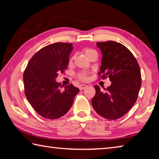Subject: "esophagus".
I'll return each mask as SVG.
<instances>
[{
  "label": "esophagus",
  "mask_w": 159,
  "mask_h": 159,
  "mask_svg": "<svg viewBox=\"0 0 159 159\" xmlns=\"http://www.w3.org/2000/svg\"><path fill=\"white\" fill-rule=\"evenodd\" d=\"M88 87L87 85H85V84H81L79 85V89H80V90H82V89H84L85 88H86Z\"/></svg>",
  "instance_id": "1"
}]
</instances>
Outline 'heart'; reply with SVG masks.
Here are the masks:
<instances>
[{"mask_svg":"<svg viewBox=\"0 0 159 159\" xmlns=\"http://www.w3.org/2000/svg\"><path fill=\"white\" fill-rule=\"evenodd\" d=\"M93 52H95V51L94 50H92V49H86L85 51V53H84L85 56H88L89 54L93 53ZM79 78H80V79L84 80L87 79V76H86V74H82L80 75Z\"/></svg>","mask_w":159,"mask_h":159,"instance_id":"b5f03b06","label":"heart"}]
</instances>
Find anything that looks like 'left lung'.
Wrapping results in <instances>:
<instances>
[{"label": "left lung", "instance_id": "obj_1", "mask_svg": "<svg viewBox=\"0 0 159 159\" xmlns=\"http://www.w3.org/2000/svg\"><path fill=\"white\" fill-rule=\"evenodd\" d=\"M97 46L102 53L99 74H103V79L108 76L112 83L105 92L94 86L92 107L106 119H119L136 102L141 87L140 69L131 52L120 43L97 42Z\"/></svg>", "mask_w": 159, "mask_h": 159}]
</instances>
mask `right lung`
Listing matches in <instances>:
<instances>
[{"label": "right lung", "instance_id": "add662e5", "mask_svg": "<svg viewBox=\"0 0 159 159\" xmlns=\"http://www.w3.org/2000/svg\"><path fill=\"white\" fill-rule=\"evenodd\" d=\"M73 50L71 43L57 42L42 48L30 60L24 73L25 94L37 113L47 119L63 116L80 90L71 84L65 88L56 81L67 68Z\"/></svg>", "mask_w": 159, "mask_h": 159}]
</instances>
